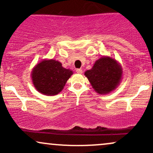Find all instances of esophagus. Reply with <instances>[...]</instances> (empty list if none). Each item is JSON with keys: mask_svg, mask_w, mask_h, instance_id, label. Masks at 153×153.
<instances>
[{"mask_svg": "<svg viewBox=\"0 0 153 153\" xmlns=\"http://www.w3.org/2000/svg\"><path fill=\"white\" fill-rule=\"evenodd\" d=\"M76 72L78 73H82V69H77Z\"/></svg>", "mask_w": 153, "mask_h": 153, "instance_id": "34e87169", "label": "esophagus"}]
</instances>
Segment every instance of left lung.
<instances>
[{
    "label": "left lung",
    "instance_id": "8db88e82",
    "mask_svg": "<svg viewBox=\"0 0 153 153\" xmlns=\"http://www.w3.org/2000/svg\"><path fill=\"white\" fill-rule=\"evenodd\" d=\"M123 71L117 59L103 56L96 61L91 70L85 72L93 88L99 94L114 91L122 79Z\"/></svg>",
    "mask_w": 153,
    "mask_h": 153
}]
</instances>
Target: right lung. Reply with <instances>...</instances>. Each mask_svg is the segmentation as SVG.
<instances>
[{"instance_id": "1", "label": "right lung", "mask_w": 153, "mask_h": 153, "mask_svg": "<svg viewBox=\"0 0 153 153\" xmlns=\"http://www.w3.org/2000/svg\"><path fill=\"white\" fill-rule=\"evenodd\" d=\"M73 71L62 66L55 59H43L31 72V80L35 88L46 96H55L62 91Z\"/></svg>"}]
</instances>
